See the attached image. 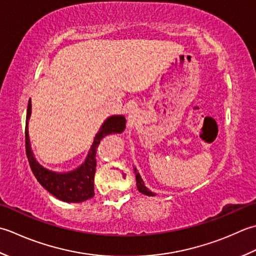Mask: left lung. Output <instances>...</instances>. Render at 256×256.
Masks as SVG:
<instances>
[{"instance_id":"8db88e82","label":"left lung","mask_w":256,"mask_h":256,"mask_svg":"<svg viewBox=\"0 0 256 256\" xmlns=\"http://www.w3.org/2000/svg\"><path fill=\"white\" fill-rule=\"evenodd\" d=\"M134 172H136V181H137V188L139 192H142V194H146V196H154V194H152V192L148 190V188L144 186V182L142 181V176H139V174L137 172V170L134 169Z\"/></svg>"}]
</instances>
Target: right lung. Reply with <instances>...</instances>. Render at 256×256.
I'll return each mask as SVG.
<instances>
[{
    "label": "right lung",
    "mask_w": 256,
    "mask_h": 256,
    "mask_svg": "<svg viewBox=\"0 0 256 256\" xmlns=\"http://www.w3.org/2000/svg\"><path fill=\"white\" fill-rule=\"evenodd\" d=\"M32 104L28 102V116H26L25 126V149L30 166L32 169L35 178L43 186L50 194L57 199L65 202H82L94 196V178L96 172V151L100 140L109 134H120L126 127V119L124 116H112L102 124L97 132L92 148L90 150L85 162L80 168L67 174H56L42 166L35 160L32 150H30L28 122L30 116Z\"/></svg>",
    "instance_id": "right-lung-1"
}]
</instances>
